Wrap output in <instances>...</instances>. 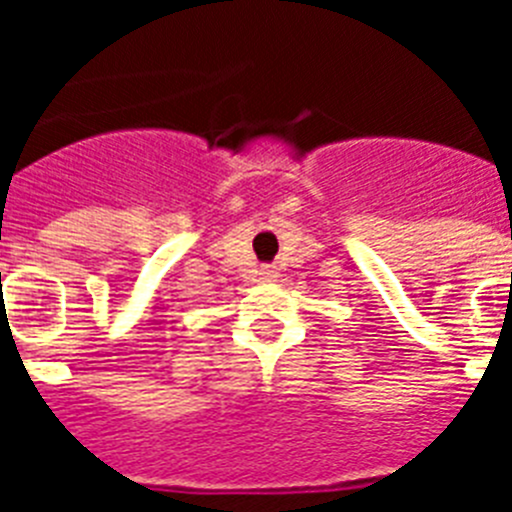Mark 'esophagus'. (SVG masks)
<instances>
[{
  "label": "esophagus",
  "instance_id": "obj_1",
  "mask_svg": "<svg viewBox=\"0 0 512 512\" xmlns=\"http://www.w3.org/2000/svg\"><path fill=\"white\" fill-rule=\"evenodd\" d=\"M261 279H264V282H274V279H277V271L266 266V269L261 271Z\"/></svg>",
  "mask_w": 512,
  "mask_h": 512
}]
</instances>
